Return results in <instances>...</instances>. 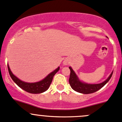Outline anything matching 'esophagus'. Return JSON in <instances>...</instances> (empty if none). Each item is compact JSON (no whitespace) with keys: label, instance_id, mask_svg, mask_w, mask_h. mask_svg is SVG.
I'll list each match as a JSON object with an SVG mask.
<instances>
[{"label":"esophagus","instance_id":"esophagus-1","mask_svg":"<svg viewBox=\"0 0 122 122\" xmlns=\"http://www.w3.org/2000/svg\"><path fill=\"white\" fill-rule=\"evenodd\" d=\"M68 63H69V61H67V60H65V61H63V65H67Z\"/></svg>","mask_w":122,"mask_h":122}]
</instances>
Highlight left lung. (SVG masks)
<instances>
[{
    "instance_id": "8db88e82",
    "label": "left lung",
    "mask_w": 122,
    "mask_h": 122,
    "mask_svg": "<svg viewBox=\"0 0 122 122\" xmlns=\"http://www.w3.org/2000/svg\"><path fill=\"white\" fill-rule=\"evenodd\" d=\"M69 68L70 69V71H71L69 79V82L73 90H75L76 92H79V93L85 94L93 93V92H95L98 90H100L102 86H104L108 82V81L110 79L112 75H113V72H112L108 78L105 81L100 83V84H89L80 81L76 73H75V72L72 69V67H69Z\"/></svg>"
}]
</instances>
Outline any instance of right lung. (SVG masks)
Instances as JSON below:
<instances>
[{
    "label": "right lung",
    "mask_w": 122,
    "mask_h": 122,
    "mask_svg": "<svg viewBox=\"0 0 122 122\" xmlns=\"http://www.w3.org/2000/svg\"><path fill=\"white\" fill-rule=\"evenodd\" d=\"M8 71H9V73L10 75L11 78L12 79V80L15 82V84L18 86H20V88H22L24 91H26V92H30V93L31 94H40L42 93V92H44V91L48 90V88L50 86V84H51V82H52L53 76L58 72L60 67H57L56 69H55V71L51 72L50 74L48 75L43 80L34 83H28L22 81L21 80H20V79H18L17 77L15 76L13 74L12 72L10 71L8 65Z\"/></svg>",
    "instance_id": "1"
}]
</instances>
